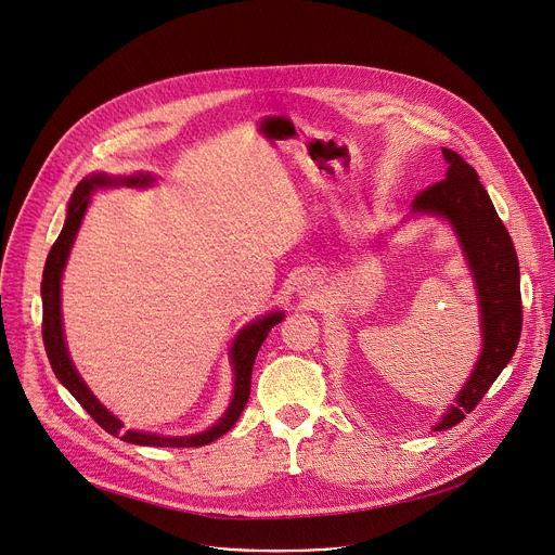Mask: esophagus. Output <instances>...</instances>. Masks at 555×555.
Listing matches in <instances>:
<instances>
[{"label": "esophagus", "mask_w": 555, "mask_h": 555, "mask_svg": "<svg viewBox=\"0 0 555 555\" xmlns=\"http://www.w3.org/2000/svg\"><path fill=\"white\" fill-rule=\"evenodd\" d=\"M302 292H305V294H311V281H309V283H302Z\"/></svg>", "instance_id": "34e87169"}]
</instances>
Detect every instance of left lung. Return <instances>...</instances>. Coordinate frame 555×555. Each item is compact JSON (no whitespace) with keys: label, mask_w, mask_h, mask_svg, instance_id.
I'll return each instance as SVG.
<instances>
[{"label":"left lung","mask_w":555,"mask_h":555,"mask_svg":"<svg viewBox=\"0 0 555 555\" xmlns=\"http://www.w3.org/2000/svg\"><path fill=\"white\" fill-rule=\"evenodd\" d=\"M443 160L448 163L446 180L422 191L411 212L439 215L454 228L477 285L483 349L454 404L433 430H448L477 409L512 360L522 330L520 270L512 236L477 171L452 149H443Z\"/></svg>","instance_id":"1"}]
</instances>
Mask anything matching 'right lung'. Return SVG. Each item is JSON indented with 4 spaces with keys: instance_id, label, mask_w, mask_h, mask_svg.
Segmentation results:
<instances>
[{
    "instance_id": "right-lung-1",
    "label": "right lung",
    "mask_w": 555,
    "mask_h": 555,
    "mask_svg": "<svg viewBox=\"0 0 555 555\" xmlns=\"http://www.w3.org/2000/svg\"><path fill=\"white\" fill-rule=\"evenodd\" d=\"M149 186L153 184V176L151 173H135V176H125V178H109L105 173H94L86 180L78 182V186L74 189V195L69 199L67 206V217L63 223L61 234L56 236V242L48 255L46 268H43V281H41V298H43V345H46V353L48 360L52 364L54 375L59 377V382L74 395L90 415L92 420L105 428L109 435L118 437L127 443H135V446H160V448H197V446H206L215 439H219L221 435H225L234 422L240 420L244 406L248 404L250 398V379H253V366H255V358L263 345V340L268 338L270 330L274 325H279L283 321L281 311H272L263 319H257L255 323L246 325L240 336L234 338L232 347H230V364L234 371V395L232 402L228 406V411L223 413V417L208 430L199 433V435H191V437H160L153 433H140V430H127L122 433V422L118 417H114L96 398L92 395V390L88 388V384L83 382V377L78 375V371L74 369L67 347H65V338H63V323H61V276H63V268L65 261L69 257L74 236L78 232V225L83 221V215L90 206V195L96 189H107V186Z\"/></svg>"
}]
</instances>
